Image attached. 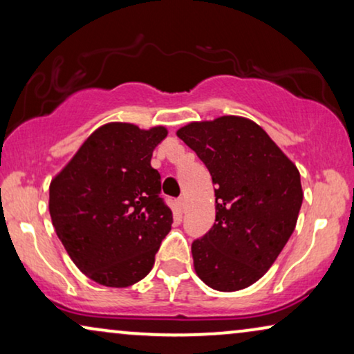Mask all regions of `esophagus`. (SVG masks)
Instances as JSON below:
<instances>
[{"mask_svg":"<svg viewBox=\"0 0 354 354\" xmlns=\"http://www.w3.org/2000/svg\"><path fill=\"white\" fill-rule=\"evenodd\" d=\"M177 206H178V209H180L182 212L185 211V200H183V198H178V200H177Z\"/></svg>","mask_w":354,"mask_h":354,"instance_id":"esophagus-1","label":"esophagus"}]
</instances>
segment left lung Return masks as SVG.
<instances>
[{"instance_id": "obj_1", "label": "left lung", "mask_w": 354, "mask_h": 354, "mask_svg": "<svg viewBox=\"0 0 354 354\" xmlns=\"http://www.w3.org/2000/svg\"><path fill=\"white\" fill-rule=\"evenodd\" d=\"M216 185V222L192 245L195 272L217 292L243 290L275 263L303 203L295 164L263 127L240 115L177 130Z\"/></svg>"}]
</instances>
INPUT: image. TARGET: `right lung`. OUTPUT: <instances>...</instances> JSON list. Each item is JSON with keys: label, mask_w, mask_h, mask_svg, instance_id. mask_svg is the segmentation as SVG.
Segmentation results:
<instances>
[{"label": "right lung", "mask_w": 354, "mask_h": 354, "mask_svg": "<svg viewBox=\"0 0 354 354\" xmlns=\"http://www.w3.org/2000/svg\"><path fill=\"white\" fill-rule=\"evenodd\" d=\"M167 129L101 125L50 183V216L67 254L86 277L125 288L147 277L172 225L161 176L151 167Z\"/></svg>", "instance_id": "1"}]
</instances>
